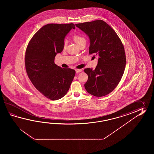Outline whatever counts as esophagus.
Masks as SVG:
<instances>
[{
	"label": "esophagus",
	"mask_w": 154,
	"mask_h": 154,
	"mask_svg": "<svg viewBox=\"0 0 154 154\" xmlns=\"http://www.w3.org/2000/svg\"><path fill=\"white\" fill-rule=\"evenodd\" d=\"M75 72L76 73H79V72H82V69H76Z\"/></svg>",
	"instance_id": "34e87169"
}]
</instances>
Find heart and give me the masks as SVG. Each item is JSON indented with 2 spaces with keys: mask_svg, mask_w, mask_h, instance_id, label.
<instances>
[{
  "mask_svg": "<svg viewBox=\"0 0 154 154\" xmlns=\"http://www.w3.org/2000/svg\"><path fill=\"white\" fill-rule=\"evenodd\" d=\"M73 39H74V42L77 44L78 46L80 43H81L84 42V41H86V39H85V38H84V37L79 36V35H75L74 36V37H73ZM63 47H64V48H66V42L64 43Z\"/></svg>",
  "mask_w": 154,
  "mask_h": 154,
  "instance_id": "obj_1",
  "label": "heart"
}]
</instances>
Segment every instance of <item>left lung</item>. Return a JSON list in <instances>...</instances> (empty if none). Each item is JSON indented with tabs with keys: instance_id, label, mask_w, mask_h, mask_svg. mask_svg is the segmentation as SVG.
I'll use <instances>...</instances> for the list:
<instances>
[{
	"instance_id": "8db88e82",
	"label": "left lung",
	"mask_w": 154,
	"mask_h": 154,
	"mask_svg": "<svg viewBox=\"0 0 154 154\" xmlns=\"http://www.w3.org/2000/svg\"><path fill=\"white\" fill-rule=\"evenodd\" d=\"M89 37V53L98 57L96 68L84 69L88 75L86 90L91 95L102 97L108 95L118 85L125 72V48L114 29L104 21L76 23Z\"/></svg>"
}]
</instances>
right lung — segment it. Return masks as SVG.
Here are the masks:
<instances>
[{
    "label": "right lung",
    "instance_id": "1",
    "mask_svg": "<svg viewBox=\"0 0 154 154\" xmlns=\"http://www.w3.org/2000/svg\"><path fill=\"white\" fill-rule=\"evenodd\" d=\"M74 23H49L37 32L26 48V72L33 85L51 100L62 98L69 90L75 74L74 69L62 68L54 63L57 53L64 48V38Z\"/></svg>",
    "mask_w": 154,
    "mask_h": 154
}]
</instances>
